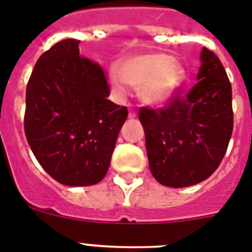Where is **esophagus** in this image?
I'll use <instances>...</instances> for the list:
<instances>
[{"label": "esophagus", "instance_id": "obj_1", "mask_svg": "<svg viewBox=\"0 0 252 252\" xmlns=\"http://www.w3.org/2000/svg\"><path fill=\"white\" fill-rule=\"evenodd\" d=\"M128 116H129L130 119H134L136 116H137V114H136V110H134L132 106H129V115H128Z\"/></svg>", "mask_w": 252, "mask_h": 252}]
</instances>
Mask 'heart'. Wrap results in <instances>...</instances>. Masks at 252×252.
Masks as SVG:
<instances>
[{
	"mask_svg": "<svg viewBox=\"0 0 252 252\" xmlns=\"http://www.w3.org/2000/svg\"><path fill=\"white\" fill-rule=\"evenodd\" d=\"M110 82L123 94L126 85L138 89L140 98L148 104H162L176 94L184 81L183 66L166 53L138 55L123 61L120 73L111 70Z\"/></svg>",
	"mask_w": 252,
	"mask_h": 252,
	"instance_id": "1",
	"label": "heart"
}]
</instances>
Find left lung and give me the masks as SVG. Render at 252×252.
Here are the masks:
<instances>
[{"mask_svg": "<svg viewBox=\"0 0 252 252\" xmlns=\"http://www.w3.org/2000/svg\"><path fill=\"white\" fill-rule=\"evenodd\" d=\"M197 82L163 108L142 107L150 172L163 186L189 187L217 170L233 133L231 85L221 61L204 47Z\"/></svg>", "mask_w": 252, "mask_h": 252, "instance_id": "1", "label": "left lung"}]
</instances>
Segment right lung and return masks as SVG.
Segmentation results:
<instances>
[{
    "mask_svg": "<svg viewBox=\"0 0 252 252\" xmlns=\"http://www.w3.org/2000/svg\"><path fill=\"white\" fill-rule=\"evenodd\" d=\"M80 40L59 41L39 57L26 89L25 133L33 156L64 186L99 183L110 167L126 107L107 99L100 65L80 56Z\"/></svg>",
    "mask_w": 252,
    "mask_h": 252,
    "instance_id": "1",
    "label": "right lung"
}]
</instances>
